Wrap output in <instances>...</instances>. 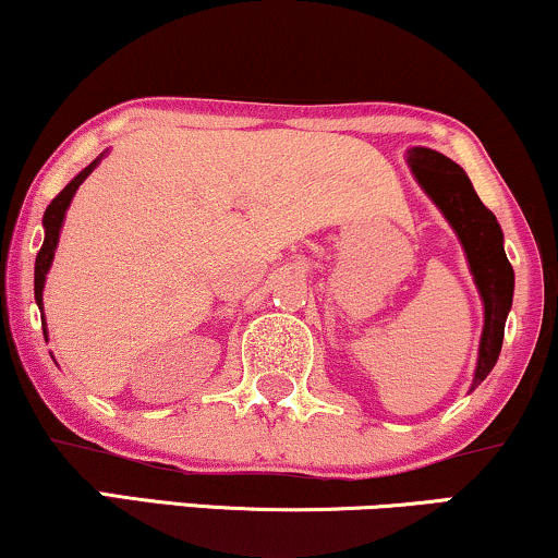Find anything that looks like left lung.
<instances>
[{"label":"left lung","mask_w":558,"mask_h":558,"mask_svg":"<svg viewBox=\"0 0 558 558\" xmlns=\"http://www.w3.org/2000/svg\"><path fill=\"white\" fill-rule=\"evenodd\" d=\"M407 161L414 178L461 239L478 293H482L484 331L482 344H478L474 384H471V389H476L495 368L499 350H502L505 319L512 306L514 272L505 255L502 229H499L495 214L478 201L474 185L456 161L433 149H422V146L409 151Z\"/></svg>","instance_id":"8db88e82"}]
</instances>
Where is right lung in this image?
<instances>
[{"instance_id": "add662e5", "label": "right lung", "mask_w": 558, "mask_h": 558, "mask_svg": "<svg viewBox=\"0 0 558 558\" xmlns=\"http://www.w3.org/2000/svg\"><path fill=\"white\" fill-rule=\"evenodd\" d=\"M97 161H100V159H95L89 167H84L82 172L76 174V178L69 182V185L63 187L59 195L53 197L51 206L46 208V216H44L46 239H44V246H40L38 257H35V301H38V306H44L46 272H48V267H51V263H53V252H56V244H59V231H61V223H63V214H66V208H69V203H72L76 187H80L82 182L89 178V172L97 167Z\"/></svg>"}]
</instances>
